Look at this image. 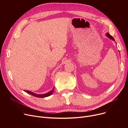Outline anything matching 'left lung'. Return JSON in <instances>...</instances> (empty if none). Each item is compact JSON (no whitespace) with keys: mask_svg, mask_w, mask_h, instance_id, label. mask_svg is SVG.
Instances as JSON below:
<instances>
[{"mask_svg":"<svg viewBox=\"0 0 128 128\" xmlns=\"http://www.w3.org/2000/svg\"><path fill=\"white\" fill-rule=\"evenodd\" d=\"M106 36L108 37V38H109L110 39H112V40H113V41H115V39H114V38L110 34L108 33V32H107L106 34Z\"/></svg>","mask_w":128,"mask_h":128,"instance_id":"left-lung-1","label":"left lung"}]
</instances>
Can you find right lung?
Listing matches in <instances>:
<instances>
[{
	"label": "right lung",
	"mask_w": 128,
	"mask_h": 128,
	"mask_svg": "<svg viewBox=\"0 0 128 128\" xmlns=\"http://www.w3.org/2000/svg\"><path fill=\"white\" fill-rule=\"evenodd\" d=\"M54 88H53V89L49 92L46 93H45V94H36V93H34L32 92H31L30 91H28V90H24V91L26 93H28V94H30L32 95V96H34L35 97H37V98H46V97H48L50 96H51L52 94L54 92Z\"/></svg>",
	"instance_id": "right-lung-1"
}]
</instances>
